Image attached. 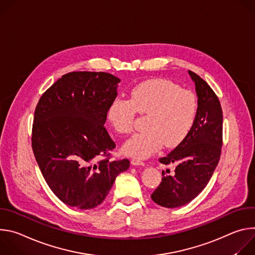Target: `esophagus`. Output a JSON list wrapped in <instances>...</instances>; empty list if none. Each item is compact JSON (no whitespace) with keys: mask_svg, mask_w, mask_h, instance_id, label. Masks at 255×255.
I'll use <instances>...</instances> for the list:
<instances>
[{"mask_svg":"<svg viewBox=\"0 0 255 255\" xmlns=\"http://www.w3.org/2000/svg\"><path fill=\"white\" fill-rule=\"evenodd\" d=\"M131 163L133 165H144V162L140 159H136V158H132L131 159Z\"/></svg>","mask_w":255,"mask_h":255,"instance_id":"1","label":"esophagus"}]
</instances>
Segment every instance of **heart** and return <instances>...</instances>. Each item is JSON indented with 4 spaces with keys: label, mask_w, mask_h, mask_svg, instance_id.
Wrapping results in <instances>:
<instances>
[{
    "label": "heart",
    "mask_w": 255,
    "mask_h": 255,
    "mask_svg": "<svg viewBox=\"0 0 255 255\" xmlns=\"http://www.w3.org/2000/svg\"><path fill=\"white\" fill-rule=\"evenodd\" d=\"M146 115L143 131L128 139L123 151L146 158L163 145L176 147L190 134L198 113L196 95L165 79L143 82L132 89L129 100L116 98L108 108V119L120 134L133 131L136 114Z\"/></svg>",
    "instance_id": "obj_1"
}]
</instances>
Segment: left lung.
Segmentation results:
<instances>
[{"label": "left lung", "mask_w": 255, "mask_h": 255, "mask_svg": "<svg viewBox=\"0 0 255 255\" xmlns=\"http://www.w3.org/2000/svg\"><path fill=\"white\" fill-rule=\"evenodd\" d=\"M189 75L198 96L196 121L188 137L158 159L165 165H177L173 174L162 170L161 183L151 195L153 202L165 208H177L194 200L208 185L221 155L223 113L220 101L202 78L192 70Z\"/></svg>", "instance_id": "obj_1"}]
</instances>
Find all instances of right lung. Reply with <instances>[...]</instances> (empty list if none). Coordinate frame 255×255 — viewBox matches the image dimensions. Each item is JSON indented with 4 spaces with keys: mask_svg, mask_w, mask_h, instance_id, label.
<instances>
[{
    "mask_svg": "<svg viewBox=\"0 0 255 255\" xmlns=\"http://www.w3.org/2000/svg\"><path fill=\"white\" fill-rule=\"evenodd\" d=\"M118 83L108 72H68L36 106L33 153L50 190L65 205L83 210L97 207L117 175L129 168L126 158L111 160L116 144L104 126Z\"/></svg>",
    "mask_w": 255,
    "mask_h": 255,
    "instance_id": "right-lung-1",
    "label": "right lung"
}]
</instances>
